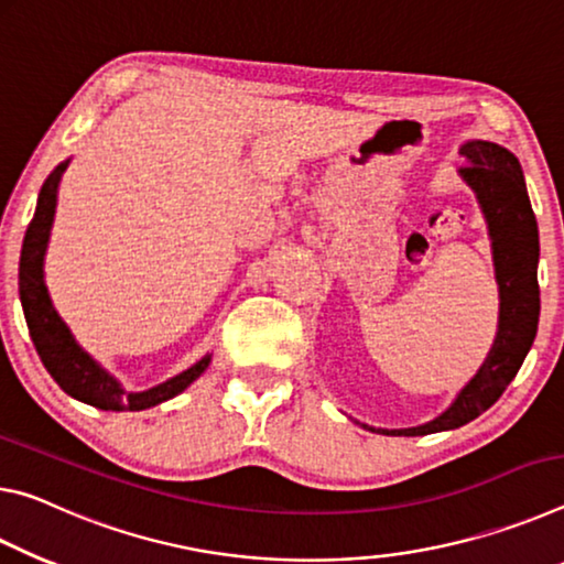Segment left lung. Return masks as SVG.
I'll use <instances>...</instances> for the list:
<instances>
[{"mask_svg": "<svg viewBox=\"0 0 564 564\" xmlns=\"http://www.w3.org/2000/svg\"><path fill=\"white\" fill-rule=\"evenodd\" d=\"M463 156L467 164L459 167V174L477 192L492 237L495 274L500 284V329L485 365L457 394L447 412L420 427L377 430L382 435L417 437L463 427L469 420L479 417L500 400L507 384L514 380L517 369L522 367L538 335L540 237L520 162L505 147L479 140L467 142Z\"/></svg>", "mask_w": 564, "mask_h": 564, "instance_id": "1", "label": "left lung"}]
</instances>
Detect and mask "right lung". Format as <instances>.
Instances as JSON below:
<instances>
[{"label": "right lung", "instance_id": "right-lung-1", "mask_svg": "<svg viewBox=\"0 0 564 564\" xmlns=\"http://www.w3.org/2000/svg\"><path fill=\"white\" fill-rule=\"evenodd\" d=\"M64 170H67V162L59 164V167L50 174L47 182L42 184L34 217L30 221V227H26L22 245L20 297L32 343L36 347V352H40L44 367H47V372L54 377V382H57L64 392L72 394L74 400H82L91 404V408L112 412H137L154 408V404L172 400L174 394L187 390V387L205 372L209 357L199 359L195 367L184 369L182 375L152 387V390L124 392L115 377H109L85 349L74 343L67 325H64L52 307L42 274L44 249H47L54 207H57V187Z\"/></svg>", "mask_w": 564, "mask_h": 564}]
</instances>
